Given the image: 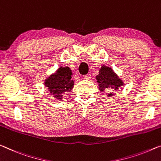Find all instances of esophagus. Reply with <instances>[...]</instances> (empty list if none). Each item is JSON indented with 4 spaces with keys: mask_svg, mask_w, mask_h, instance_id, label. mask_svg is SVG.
Returning a JSON list of instances; mask_svg holds the SVG:
<instances>
[{
    "mask_svg": "<svg viewBox=\"0 0 161 161\" xmlns=\"http://www.w3.org/2000/svg\"><path fill=\"white\" fill-rule=\"evenodd\" d=\"M91 78V76L90 74H87V75H83V78L86 79V80H90Z\"/></svg>",
    "mask_w": 161,
    "mask_h": 161,
    "instance_id": "obj_1",
    "label": "esophagus"
}]
</instances>
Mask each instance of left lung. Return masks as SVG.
Instances as JSON below:
<instances>
[{
    "label": "left lung",
    "mask_w": 161,
    "mask_h": 161,
    "mask_svg": "<svg viewBox=\"0 0 161 161\" xmlns=\"http://www.w3.org/2000/svg\"><path fill=\"white\" fill-rule=\"evenodd\" d=\"M98 83V89L101 92L107 90L108 98L114 96V91H118L119 88L124 86L122 79L119 78L117 74L110 67L102 65L100 68L98 75L96 76Z\"/></svg>",
    "instance_id": "8db88e82"
}]
</instances>
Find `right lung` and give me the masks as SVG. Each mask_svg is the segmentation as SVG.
Here are the masks:
<instances>
[{
    "instance_id": "1",
    "label": "right lung",
    "mask_w": 161,
    "mask_h": 161,
    "mask_svg": "<svg viewBox=\"0 0 161 161\" xmlns=\"http://www.w3.org/2000/svg\"><path fill=\"white\" fill-rule=\"evenodd\" d=\"M72 75V70L69 67L61 66L55 73L51 74L44 80V85L54 98L62 101L65 92H70L73 90L74 81L71 79Z\"/></svg>"
}]
</instances>
